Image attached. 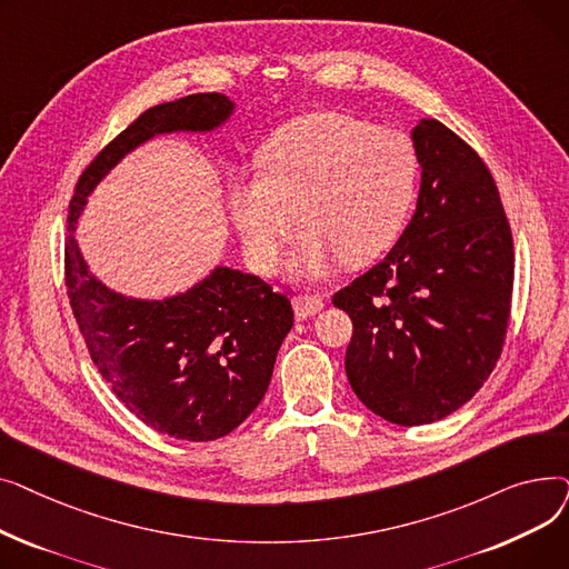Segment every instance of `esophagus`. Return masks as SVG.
Wrapping results in <instances>:
<instances>
[{"label":"esophagus","instance_id":"esophagus-1","mask_svg":"<svg viewBox=\"0 0 569 569\" xmlns=\"http://www.w3.org/2000/svg\"><path fill=\"white\" fill-rule=\"evenodd\" d=\"M325 307V300L320 295H297L292 300V309H295V316L300 320H307L316 313H320V309Z\"/></svg>","mask_w":569,"mask_h":569}]
</instances>
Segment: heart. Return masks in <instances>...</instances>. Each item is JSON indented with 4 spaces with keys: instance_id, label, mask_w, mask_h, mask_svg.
<instances>
[{
    "instance_id": "1",
    "label": "heart",
    "mask_w": 569,
    "mask_h": 569,
    "mask_svg": "<svg viewBox=\"0 0 569 569\" xmlns=\"http://www.w3.org/2000/svg\"><path fill=\"white\" fill-rule=\"evenodd\" d=\"M260 172L232 174L228 207L260 274L274 272L292 234L305 230L295 274L316 277L335 256L362 264L401 234L420 184L415 142L343 112L292 119L260 147Z\"/></svg>"
}]
</instances>
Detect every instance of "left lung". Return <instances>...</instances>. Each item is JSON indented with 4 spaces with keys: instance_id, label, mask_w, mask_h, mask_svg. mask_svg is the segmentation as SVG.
Here are the masks:
<instances>
[{
    "instance_id": "1",
    "label": "left lung",
    "mask_w": 569,
    "mask_h": 569,
    "mask_svg": "<svg viewBox=\"0 0 569 569\" xmlns=\"http://www.w3.org/2000/svg\"><path fill=\"white\" fill-rule=\"evenodd\" d=\"M412 142L422 187L408 228L332 297L352 320V392L401 427L442 420L485 385L515 283L512 230L485 161L438 119H422Z\"/></svg>"
}]
</instances>
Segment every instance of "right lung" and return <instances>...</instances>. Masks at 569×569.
<instances>
[{
    "mask_svg": "<svg viewBox=\"0 0 569 569\" xmlns=\"http://www.w3.org/2000/svg\"><path fill=\"white\" fill-rule=\"evenodd\" d=\"M232 110L217 92L144 110L82 170L69 204L67 295L89 357L140 422L177 440H217L256 410L292 327L290 300L230 267L166 300H133L89 272L73 230L87 196L138 144L214 131Z\"/></svg>",
    "mask_w": 569,
    "mask_h": 569,
    "instance_id": "right-lung-1",
    "label": "right lung"
}]
</instances>
